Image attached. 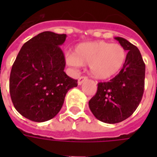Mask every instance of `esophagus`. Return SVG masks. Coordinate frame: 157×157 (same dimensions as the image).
Masks as SVG:
<instances>
[{"label":"esophagus","instance_id":"esophagus-1","mask_svg":"<svg viewBox=\"0 0 157 157\" xmlns=\"http://www.w3.org/2000/svg\"><path fill=\"white\" fill-rule=\"evenodd\" d=\"M86 80H87V77H86V76H82V77H80V78L78 79L77 83H78L79 86H81L82 83L85 82V81H86Z\"/></svg>","mask_w":157,"mask_h":157}]
</instances>
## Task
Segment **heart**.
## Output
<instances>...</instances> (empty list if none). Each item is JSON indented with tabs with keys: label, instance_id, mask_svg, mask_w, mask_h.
I'll use <instances>...</instances> for the list:
<instances>
[{
	"label": "heart",
	"instance_id": "b5f03b06",
	"mask_svg": "<svg viewBox=\"0 0 157 157\" xmlns=\"http://www.w3.org/2000/svg\"><path fill=\"white\" fill-rule=\"evenodd\" d=\"M127 52L121 44L105 41L80 44L66 62L73 67L90 65V73L97 80H108L121 71L126 61Z\"/></svg>",
	"mask_w": 157,
	"mask_h": 157
}]
</instances>
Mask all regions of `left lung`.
Returning <instances> with one entry per match:
<instances>
[{"label": "left lung", "mask_w": 157, "mask_h": 157, "mask_svg": "<svg viewBox=\"0 0 157 157\" xmlns=\"http://www.w3.org/2000/svg\"><path fill=\"white\" fill-rule=\"evenodd\" d=\"M115 39L128 51L124 65L114 78L99 82L97 93L89 101L92 114L107 124H117L131 116L145 87V65L140 50L124 38Z\"/></svg>", "instance_id": "left-lung-1"}]
</instances>
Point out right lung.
I'll return each instance as SVG.
<instances>
[{"label":"right lung","instance_id":"right-lung-1","mask_svg":"<svg viewBox=\"0 0 157 157\" xmlns=\"http://www.w3.org/2000/svg\"><path fill=\"white\" fill-rule=\"evenodd\" d=\"M66 34L43 32L26 42L10 75V95L17 111L34 122L57 115L66 93L77 81L64 71L65 56L60 48Z\"/></svg>","mask_w":157,"mask_h":157}]
</instances>
